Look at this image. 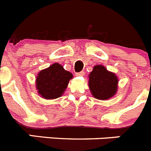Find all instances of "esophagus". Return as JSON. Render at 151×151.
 <instances>
[{
    "instance_id": "1",
    "label": "esophagus",
    "mask_w": 151,
    "mask_h": 151,
    "mask_svg": "<svg viewBox=\"0 0 151 151\" xmlns=\"http://www.w3.org/2000/svg\"><path fill=\"white\" fill-rule=\"evenodd\" d=\"M76 76H84V72L81 71L79 72V73H76Z\"/></svg>"
}]
</instances>
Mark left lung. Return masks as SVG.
Listing matches in <instances>:
<instances>
[{
    "label": "left lung",
    "instance_id": "obj_1",
    "mask_svg": "<svg viewBox=\"0 0 151 151\" xmlns=\"http://www.w3.org/2000/svg\"><path fill=\"white\" fill-rule=\"evenodd\" d=\"M118 78L114 73L109 72L101 65L95 66L89 75V87L97 99H108L117 91Z\"/></svg>",
    "mask_w": 151,
    "mask_h": 151
}]
</instances>
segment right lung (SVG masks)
I'll return each mask as SVG.
<instances>
[{
	"instance_id": "obj_1",
	"label": "right lung",
	"mask_w": 151,
	"mask_h": 151,
	"mask_svg": "<svg viewBox=\"0 0 151 151\" xmlns=\"http://www.w3.org/2000/svg\"><path fill=\"white\" fill-rule=\"evenodd\" d=\"M73 74L55 63L38 73L36 87L38 93L46 99H54L62 96Z\"/></svg>"
}]
</instances>
